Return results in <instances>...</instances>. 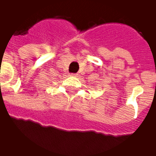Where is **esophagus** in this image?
<instances>
[{
	"mask_svg": "<svg viewBox=\"0 0 156 156\" xmlns=\"http://www.w3.org/2000/svg\"><path fill=\"white\" fill-rule=\"evenodd\" d=\"M70 76L71 77H78V74L77 73H70Z\"/></svg>",
	"mask_w": 156,
	"mask_h": 156,
	"instance_id": "esophagus-1",
	"label": "esophagus"
}]
</instances>
